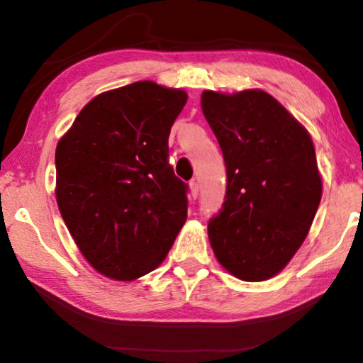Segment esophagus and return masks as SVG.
I'll return each instance as SVG.
<instances>
[{"instance_id":"1","label":"esophagus","mask_w":363,"mask_h":363,"mask_svg":"<svg viewBox=\"0 0 363 363\" xmlns=\"http://www.w3.org/2000/svg\"><path fill=\"white\" fill-rule=\"evenodd\" d=\"M190 191H191V196L193 198L198 196V182L196 180H191L190 182Z\"/></svg>"}]
</instances>
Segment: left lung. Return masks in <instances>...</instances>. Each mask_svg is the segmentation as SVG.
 <instances>
[{"label": "left lung", "instance_id": "obj_1", "mask_svg": "<svg viewBox=\"0 0 363 363\" xmlns=\"http://www.w3.org/2000/svg\"><path fill=\"white\" fill-rule=\"evenodd\" d=\"M201 108L226 165V195L208 223L221 266L242 281L276 276L306 240L322 196L309 133L262 91H205Z\"/></svg>", "mask_w": 363, "mask_h": 363}]
</instances>
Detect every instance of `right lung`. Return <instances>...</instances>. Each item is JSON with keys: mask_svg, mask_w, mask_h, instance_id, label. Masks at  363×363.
Instances as JSON below:
<instances>
[{"mask_svg": "<svg viewBox=\"0 0 363 363\" xmlns=\"http://www.w3.org/2000/svg\"><path fill=\"white\" fill-rule=\"evenodd\" d=\"M186 92L150 81L92 99L56 148V198L84 257L133 281L155 269L186 220L188 185L175 177L170 128Z\"/></svg>", "mask_w": 363, "mask_h": 363, "instance_id": "right-lung-1", "label": "right lung"}]
</instances>
